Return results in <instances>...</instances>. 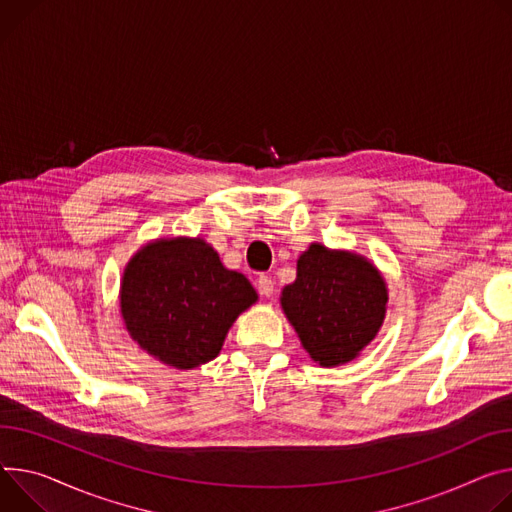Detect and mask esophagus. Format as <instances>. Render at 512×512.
Instances as JSON below:
<instances>
[{"instance_id":"obj_1","label":"esophagus","mask_w":512,"mask_h":512,"mask_svg":"<svg viewBox=\"0 0 512 512\" xmlns=\"http://www.w3.org/2000/svg\"><path fill=\"white\" fill-rule=\"evenodd\" d=\"M257 290H259V294H261L263 298H271V296H273V282H271V277L259 275V277H257Z\"/></svg>"}]
</instances>
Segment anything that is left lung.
Returning <instances> with one entry per match:
<instances>
[{
  "label": "left lung",
  "instance_id": "1",
  "mask_svg": "<svg viewBox=\"0 0 512 512\" xmlns=\"http://www.w3.org/2000/svg\"><path fill=\"white\" fill-rule=\"evenodd\" d=\"M280 302L308 355L322 367H335L376 339L388 288L363 255L312 243L298 257L296 282L282 290Z\"/></svg>",
  "mask_w": 512,
  "mask_h": 512
}]
</instances>
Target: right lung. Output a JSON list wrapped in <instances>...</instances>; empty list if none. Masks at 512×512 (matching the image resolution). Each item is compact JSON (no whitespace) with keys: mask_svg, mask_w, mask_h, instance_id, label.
<instances>
[{"mask_svg":"<svg viewBox=\"0 0 512 512\" xmlns=\"http://www.w3.org/2000/svg\"><path fill=\"white\" fill-rule=\"evenodd\" d=\"M257 302L247 277L220 263L200 237L157 239L128 261L120 284L126 331L177 369L212 361L232 322Z\"/></svg>","mask_w":512,"mask_h":512,"instance_id":"obj_1","label":"right lung"}]
</instances>
